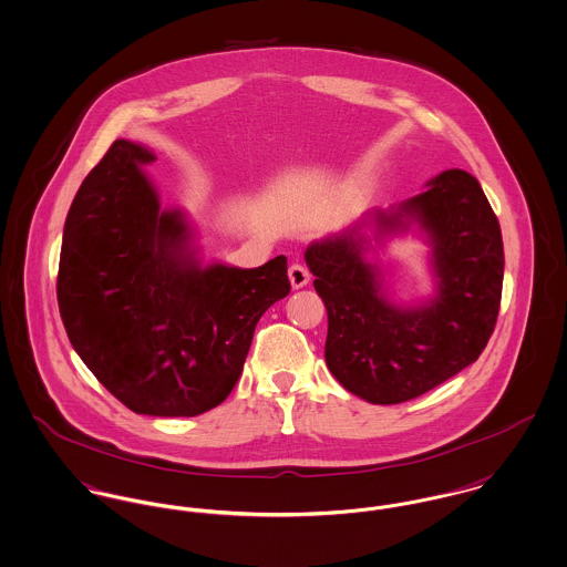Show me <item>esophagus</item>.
Segmentation results:
<instances>
[{
	"mask_svg": "<svg viewBox=\"0 0 567 567\" xmlns=\"http://www.w3.org/2000/svg\"><path fill=\"white\" fill-rule=\"evenodd\" d=\"M289 280H291L293 289H300V287L308 285V280H310L308 267L302 265V262H291V265H289Z\"/></svg>",
	"mask_w": 567,
	"mask_h": 567,
	"instance_id": "esophagus-1",
	"label": "esophagus"
}]
</instances>
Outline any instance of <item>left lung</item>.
I'll return each instance as SVG.
<instances>
[{"label":"left lung","mask_w":567,"mask_h":567,"mask_svg":"<svg viewBox=\"0 0 567 567\" xmlns=\"http://www.w3.org/2000/svg\"><path fill=\"white\" fill-rule=\"evenodd\" d=\"M408 216L434 244L440 289L430 306L403 310L386 302L378 269L364 257L369 239L360 224L306 250L328 310V369L349 392L380 405L421 396L473 364L501 310L503 237L480 181L444 171L427 192L371 219L392 230Z\"/></svg>","instance_id":"obj_1"}]
</instances>
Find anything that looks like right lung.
<instances>
[{"mask_svg": "<svg viewBox=\"0 0 567 567\" xmlns=\"http://www.w3.org/2000/svg\"><path fill=\"white\" fill-rule=\"evenodd\" d=\"M155 157L116 140L64 224L58 306L71 346L123 405L196 416L237 384L262 312L291 291L287 257L200 269L178 214L142 175Z\"/></svg>", "mask_w": 567, "mask_h": 567, "instance_id": "add662e5", "label": "right lung"}]
</instances>
